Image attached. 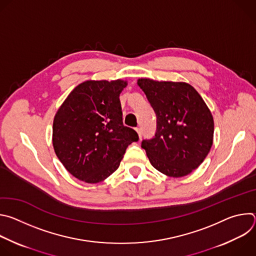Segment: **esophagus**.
Masks as SVG:
<instances>
[{
    "label": "esophagus",
    "mask_w": 256,
    "mask_h": 256,
    "mask_svg": "<svg viewBox=\"0 0 256 256\" xmlns=\"http://www.w3.org/2000/svg\"><path fill=\"white\" fill-rule=\"evenodd\" d=\"M136 132H138V134L140 138H142V130H140V128H136Z\"/></svg>",
    "instance_id": "34e87169"
}]
</instances>
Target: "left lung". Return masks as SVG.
<instances>
[{"instance_id":"8db88e82","label":"left lung","mask_w":256,"mask_h":256,"mask_svg":"<svg viewBox=\"0 0 256 256\" xmlns=\"http://www.w3.org/2000/svg\"><path fill=\"white\" fill-rule=\"evenodd\" d=\"M157 118L152 138L142 140L151 164L163 174L182 177L196 169L212 144L214 120L198 91L182 82L140 79Z\"/></svg>"}]
</instances>
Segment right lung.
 Wrapping results in <instances>:
<instances>
[{
    "instance_id": "add662e5",
    "label": "right lung",
    "mask_w": 256,
    "mask_h": 256,
    "mask_svg": "<svg viewBox=\"0 0 256 256\" xmlns=\"http://www.w3.org/2000/svg\"><path fill=\"white\" fill-rule=\"evenodd\" d=\"M126 82L86 81L58 110L52 126L54 152L76 178L97 184L120 166L138 132L124 126L120 94Z\"/></svg>"
}]
</instances>
